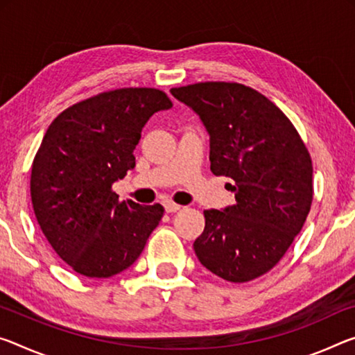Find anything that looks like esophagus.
Segmentation results:
<instances>
[{
    "mask_svg": "<svg viewBox=\"0 0 355 355\" xmlns=\"http://www.w3.org/2000/svg\"><path fill=\"white\" fill-rule=\"evenodd\" d=\"M162 205H164V210L167 211V213H175V211H178L180 208V205H177L175 202H172L171 199H166L164 202H162Z\"/></svg>",
    "mask_w": 355,
    "mask_h": 355,
    "instance_id": "1",
    "label": "esophagus"
}]
</instances>
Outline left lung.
<instances>
[{
	"label": "left lung",
	"mask_w": 355,
	"mask_h": 355,
	"mask_svg": "<svg viewBox=\"0 0 355 355\" xmlns=\"http://www.w3.org/2000/svg\"><path fill=\"white\" fill-rule=\"evenodd\" d=\"M210 137V168L232 180L235 204L205 210L194 241L202 266L230 283L272 270L300 232L313 202V166L299 132L263 94L240 83L172 88Z\"/></svg>",
	"instance_id": "1"
}]
</instances>
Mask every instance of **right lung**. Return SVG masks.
<instances>
[{"label": "right lung", "mask_w": 355, "mask_h": 355, "mask_svg": "<svg viewBox=\"0 0 355 355\" xmlns=\"http://www.w3.org/2000/svg\"><path fill=\"white\" fill-rule=\"evenodd\" d=\"M172 103L155 88H121L74 104L49 126L31 168L35 215L77 273L109 278L137 261L164 208L118 200L112 184L136 167L144 126Z\"/></svg>", "instance_id": "add662e5"}]
</instances>
